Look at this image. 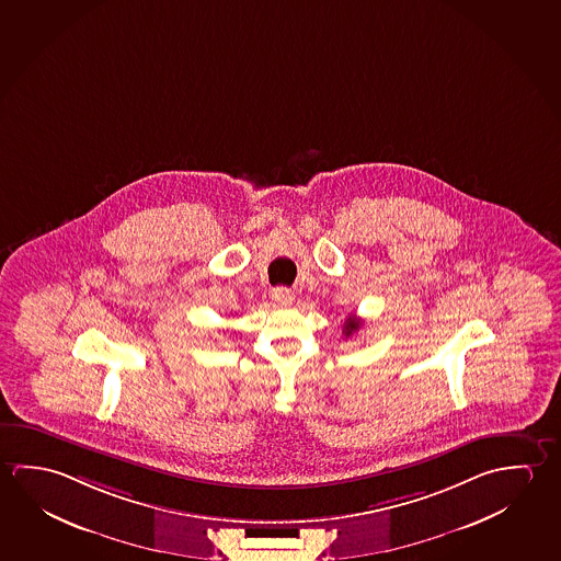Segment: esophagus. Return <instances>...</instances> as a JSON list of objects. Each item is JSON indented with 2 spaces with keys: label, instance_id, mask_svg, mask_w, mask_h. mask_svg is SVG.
<instances>
[{
  "label": "esophagus",
  "instance_id": "34e87169",
  "mask_svg": "<svg viewBox=\"0 0 561 561\" xmlns=\"http://www.w3.org/2000/svg\"><path fill=\"white\" fill-rule=\"evenodd\" d=\"M272 297H274L279 305H291L295 299L294 291L287 289V287H276V289L272 291Z\"/></svg>",
  "mask_w": 561,
  "mask_h": 561
}]
</instances>
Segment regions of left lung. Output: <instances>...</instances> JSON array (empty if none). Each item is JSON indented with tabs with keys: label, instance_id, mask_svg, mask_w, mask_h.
Here are the masks:
<instances>
[{
	"label": "left lung",
	"instance_id": "left-lung-1",
	"mask_svg": "<svg viewBox=\"0 0 561 561\" xmlns=\"http://www.w3.org/2000/svg\"><path fill=\"white\" fill-rule=\"evenodd\" d=\"M359 327H362V321H359L358 317L356 314H350L348 319L344 321V336L348 339V336H352L354 332L359 331Z\"/></svg>",
	"mask_w": 561,
	"mask_h": 561
}]
</instances>
